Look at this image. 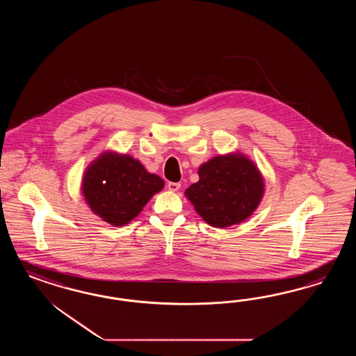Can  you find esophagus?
Returning a JSON list of instances; mask_svg holds the SVG:
<instances>
[{
    "mask_svg": "<svg viewBox=\"0 0 356 356\" xmlns=\"http://www.w3.org/2000/svg\"><path fill=\"white\" fill-rule=\"evenodd\" d=\"M167 186H168V191H171V192H177V191L180 189L181 184L172 183V181H171V183H168V185H167Z\"/></svg>",
    "mask_w": 356,
    "mask_h": 356,
    "instance_id": "esophagus-1",
    "label": "esophagus"
}]
</instances>
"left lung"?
I'll use <instances>...</instances> for the list:
<instances>
[{
	"label": "left lung",
	"mask_w": 356,
	"mask_h": 356,
	"mask_svg": "<svg viewBox=\"0 0 356 356\" xmlns=\"http://www.w3.org/2000/svg\"><path fill=\"white\" fill-rule=\"evenodd\" d=\"M198 175L200 180L185 191V195L210 226L241 223L261 202L262 175L241 154L216 156L198 168Z\"/></svg>",
	"instance_id": "1"
}]
</instances>
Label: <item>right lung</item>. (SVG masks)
<instances>
[{
	"mask_svg": "<svg viewBox=\"0 0 356 356\" xmlns=\"http://www.w3.org/2000/svg\"><path fill=\"white\" fill-rule=\"evenodd\" d=\"M164 181L130 155L104 152L87 168L82 193L90 209L113 226L128 225Z\"/></svg>",
	"mask_w": 356,
	"mask_h": 356,
	"instance_id": "add662e5",
	"label": "right lung"
}]
</instances>
